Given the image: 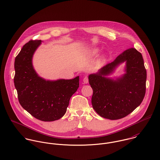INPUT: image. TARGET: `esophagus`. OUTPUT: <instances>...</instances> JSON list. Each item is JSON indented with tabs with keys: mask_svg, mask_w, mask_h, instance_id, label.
<instances>
[{
	"mask_svg": "<svg viewBox=\"0 0 160 160\" xmlns=\"http://www.w3.org/2000/svg\"><path fill=\"white\" fill-rule=\"evenodd\" d=\"M83 82L84 84H88L89 82V79H88V77L86 76L84 77V78L83 79Z\"/></svg>",
	"mask_w": 160,
	"mask_h": 160,
	"instance_id": "34e87169",
	"label": "esophagus"
}]
</instances>
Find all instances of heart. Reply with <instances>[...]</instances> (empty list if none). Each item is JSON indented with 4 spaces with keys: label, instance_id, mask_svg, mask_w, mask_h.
Returning a JSON list of instances; mask_svg holds the SVG:
<instances>
[{
    "label": "heart",
    "instance_id": "b5f03b06",
    "mask_svg": "<svg viewBox=\"0 0 160 160\" xmlns=\"http://www.w3.org/2000/svg\"><path fill=\"white\" fill-rule=\"evenodd\" d=\"M99 52H100V48H98V47H95V48H93V49L92 50L91 53L93 55H97ZM101 58H102V59H104V58H105V56L103 55Z\"/></svg>",
    "mask_w": 160,
    "mask_h": 160
}]
</instances>
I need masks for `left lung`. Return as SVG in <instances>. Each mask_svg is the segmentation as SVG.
<instances>
[{
  "label": "left lung",
  "instance_id": "left-lung-1",
  "mask_svg": "<svg viewBox=\"0 0 160 160\" xmlns=\"http://www.w3.org/2000/svg\"><path fill=\"white\" fill-rule=\"evenodd\" d=\"M125 63V73L110 78L121 64ZM147 71L142 54L130 48L114 61L89 76L93 89L92 105L100 116L115 120L132 113L142 103L146 90Z\"/></svg>",
  "mask_w": 160,
  "mask_h": 160
}]
</instances>
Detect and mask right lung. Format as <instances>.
<instances>
[{
	"instance_id": "add662e5",
	"label": "right lung",
	"mask_w": 160,
	"mask_h": 160,
	"mask_svg": "<svg viewBox=\"0 0 160 160\" xmlns=\"http://www.w3.org/2000/svg\"><path fill=\"white\" fill-rule=\"evenodd\" d=\"M42 41H31L23 46L15 60V87L20 105L42 121H53L65 114L71 96L79 86V76L71 79L46 80L32 65V57Z\"/></svg>"
}]
</instances>
